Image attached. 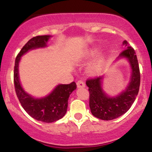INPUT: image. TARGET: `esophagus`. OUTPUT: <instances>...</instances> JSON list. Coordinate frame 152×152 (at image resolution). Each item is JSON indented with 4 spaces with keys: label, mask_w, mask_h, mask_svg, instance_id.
I'll list each match as a JSON object with an SVG mask.
<instances>
[{
    "label": "esophagus",
    "mask_w": 152,
    "mask_h": 152,
    "mask_svg": "<svg viewBox=\"0 0 152 152\" xmlns=\"http://www.w3.org/2000/svg\"><path fill=\"white\" fill-rule=\"evenodd\" d=\"M76 84H77L78 88H83V87H85V86H86L85 82L82 81V80H78V81L76 82Z\"/></svg>",
    "instance_id": "34e87169"
}]
</instances>
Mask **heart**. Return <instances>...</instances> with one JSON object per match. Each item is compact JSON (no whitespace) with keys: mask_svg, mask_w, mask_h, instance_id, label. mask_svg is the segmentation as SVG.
<instances>
[{"mask_svg":"<svg viewBox=\"0 0 152 152\" xmlns=\"http://www.w3.org/2000/svg\"><path fill=\"white\" fill-rule=\"evenodd\" d=\"M95 53H96L95 50H92V51L89 52L88 55L94 56V54H95ZM102 60L99 61L98 62L94 64L93 66H92V71H94V72H98V71L101 69V68H102Z\"/></svg>","mask_w":152,"mask_h":152,"instance_id":"1","label":"heart"}]
</instances>
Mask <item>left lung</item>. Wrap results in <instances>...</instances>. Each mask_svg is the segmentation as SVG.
Listing matches in <instances>:
<instances>
[{
  "label": "left lung",
  "mask_w": 152,
  "mask_h": 152,
  "mask_svg": "<svg viewBox=\"0 0 152 152\" xmlns=\"http://www.w3.org/2000/svg\"><path fill=\"white\" fill-rule=\"evenodd\" d=\"M127 48L120 54V57H126L129 61L132 69L131 82L126 90L117 96L109 97L104 94L102 88L103 76L88 78L86 83L89 91V106L91 114L95 117L102 120H112L119 117L130 109L137 98L140 86V71L135 50L132 47Z\"/></svg>",
  "instance_id": "obj_1"
}]
</instances>
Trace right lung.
<instances>
[{"label":"right lung","instance_id":"obj_1","mask_svg":"<svg viewBox=\"0 0 152 152\" xmlns=\"http://www.w3.org/2000/svg\"><path fill=\"white\" fill-rule=\"evenodd\" d=\"M50 36H38L29 40L20 50L15 61L13 82L15 93L24 110L38 121L51 123L66 114L70 94L76 88L74 81L69 84H59L49 95L42 99H34L26 94L20 86L18 77V63L21 56L28 50L46 46Z\"/></svg>","mask_w":152,"mask_h":152}]
</instances>
